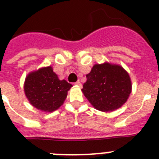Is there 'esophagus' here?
I'll return each mask as SVG.
<instances>
[{"label":"esophagus","instance_id":"obj_1","mask_svg":"<svg viewBox=\"0 0 159 159\" xmlns=\"http://www.w3.org/2000/svg\"><path fill=\"white\" fill-rule=\"evenodd\" d=\"M75 85H76V86H79V87H81V83L80 82V81H77V82H75Z\"/></svg>","mask_w":159,"mask_h":159}]
</instances>
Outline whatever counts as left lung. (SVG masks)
Returning <instances> with one entry per match:
<instances>
[{
    "mask_svg": "<svg viewBox=\"0 0 159 159\" xmlns=\"http://www.w3.org/2000/svg\"><path fill=\"white\" fill-rule=\"evenodd\" d=\"M82 91L92 106L101 111L119 108L131 92L128 73L121 66L108 63L95 64L87 75Z\"/></svg>",
    "mask_w": 159,
    "mask_h": 159,
    "instance_id": "1",
    "label": "left lung"
}]
</instances>
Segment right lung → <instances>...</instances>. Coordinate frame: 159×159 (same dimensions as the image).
I'll return each instance as SVG.
<instances>
[{"mask_svg": "<svg viewBox=\"0 0 159 159\" xmlns=\"http://www.w3.org/2000/svg\"><path fill=\"white\" fill-rule=\"evenodd\" d=\"M72 87L60 80L52 67L31 72L26 77L25 92L31 104L44 111H53L64 103L67 91Z\"/></svg>", "mask_w": 159, "mask_h": 159, "instance_id": "obj_1", "label": "right lung"}]
</instances>
